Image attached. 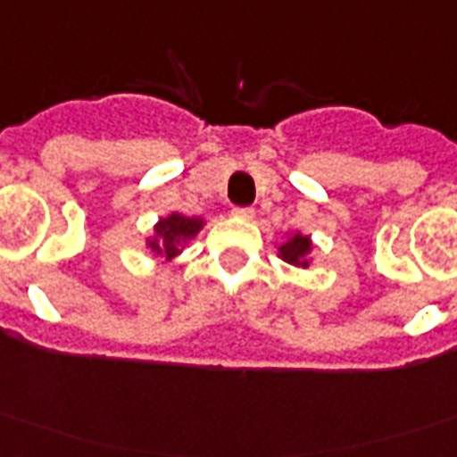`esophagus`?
I'll return each mask as SVG.
<instances>
[{
  "label": "esophagus",
  "instance_id": "esophagus-1",
  "mask_svg": "<svg viewBox=\"0 0 457 457\" xmlns=\"http://www.w3.org/2000/svg\"><path fill=\"white\" fill-rule=\"evenodd\" d=\"M231 214L236 216V219H243V221H251L253 216H255V212H253L251 206H236Z\"/></svg>",
  "mask_w": 457,
  "mask_h": 457
}]
</instances>
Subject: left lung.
<instances>
[{
	"label": "left lung",
	"mask_w": 457,
	"mask_h": 457,
	"mask_svg": "<svg viewBox=\"0 0 457 457\" xmlns=\"http://www.w3.org/2000/svg\"><path fill=\"white\" fill-rule=\"evenodd\" d=\"M279 258L295 268H309V253H312V238L309 236H302V233H295L289 236L287 241L278 245Z\"/></svg>",
	"instance_id": "8db88e82"
}]
</instances>
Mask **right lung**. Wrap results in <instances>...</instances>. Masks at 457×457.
Returning <instances> with one entry per match:
<instances>
[{
  "label": "right lung",
  "mask_w": 457,
  "mask_h": 457,
  "mask_svg": "<svg viewBox=\"0 0 457 457\" xmlns=\"http://www.w3.org/2000/svg\"><path fill=\"white\" fill-rule=\"evenodd\" d=\"M202 226H204V219H199V216L189 219V216L172 212L155 224V233H153V238H148V248L160 258L172 261L175 255L182 253V245L202 231Z\"/></svg>",
  "instance_id": "add662e5"
}]
</instances>
